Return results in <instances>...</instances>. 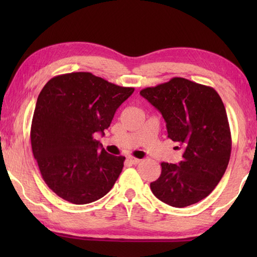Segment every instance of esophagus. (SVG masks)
I'll return each mask as SVG.
<instances>
[{
	"label": "esophagus",
	"instance_id": "34e87169",
	"mask_svg": "<svg viewBox=\"0 0 257 257\" xmlns=\"http://www.w3.org/2000/svg\"><path fill=\"white\" fill-rule=\"evenodd\" d=\"M128 161H129V162L132 163V164H138L139 162H141V160H139V159H136V158H133V156H129V158H128Z\"/></svg>",
	"mask_w": 257,
	"mask_h": 257
}]
</instances>
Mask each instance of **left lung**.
Returning a JSON list of instances; mask_svg holds the SVG:
<instances>
[{
	"instance_id": "8db88e82",
	"label": "left lung",
	"mask_w": 257,
	"mask_h": 257,
	"mask_svg": "<svg viewBox=\"0 0 257 257\" xmlns=\"http://www.w3.org/2000/svg\"><path fill=\"white\" fill-rule=\"evenodd\" d=\"M161 112L168 137L182 150L179 164L162 162L151 189L160 201L186 207L205 198L227 170L231 154L227 112L214 88L180 77L141 90Z\"/></svg>"
}]
</instances>
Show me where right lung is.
Segmentation results:
<instances>
[{"label": "right lung", "mask_w": 257, "mask_h": 257, "mask_svg": "<svg viewBox=\"0 0 257 257\" xmlns=\"http://www.w3.org/2000/svg\"><path fill=\"white\" fill-rule=\"evenodd\" d=\"M134 90L90 72L56 76L43 87L30 141L42 178L59 197L81 205L111 190L125 158L108 154L94 136L104 135Z\"/></svg>", "instance_id": "right-lung-1"}]
</instances>
